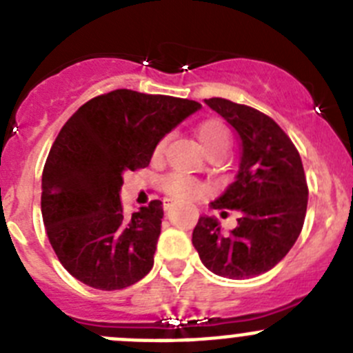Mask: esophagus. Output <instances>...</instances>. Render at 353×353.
Returning a JSON list of instances; mask_svg holds the SVG:
<instances>
[{
  "label": "esophagus",
  "mask_w": 353,
  "mask_h": 353,
  "mask_svg": "<svg viewBox=\"0 0 353 353\" xmlns=\"http://www.w3.org/2000/svg\"><path fill=\"white\" fill-rule=\"evenodd\" d=\"M163 208H165V212H170L174 208V203L170 199H163Z\"/></svg>",
  "instance_id": "obj_1"
}]
</instances>
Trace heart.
<instances>
[{
  "label": "heart",
  "instance_id": "1",
  "mask_svg": "<svg viewBox=\"0 0 353 353\" xmlns=\"http://www.w3.org/2000/svg\"><path fill=\"white\" fill-rule=\"evenodd\" d=\"M196 137L201 148L208 155H223L229 150V131L219 121H206V123H203L198 128ZM163 145H165V141H159L157 143L154 150V159H160V155L163 152ZM165 190L170 196L181 199V201H193V199H196L201 194V188L193 179H188V177L179 176V174L170 176L165 181Z\"/></svg>",
  "mask_w": 353,
  "mask_h": 353
}]
</instances>
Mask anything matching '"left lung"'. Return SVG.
Wrapping results in <instances>:
<instances>
[{
	"mask_svg": "<svg viewBox=\"0 0 353 353\" xmlns=\"http://www.w3.org/2000/svg\"><path fill=\"white\" fill-rule=\"evenodd\" d=\"M239 138V170L215 210H237V227L223 232L215 216H199L193 245L212 273L232 280L272 270L297 241L307 210L301 155L282 128L259 110L227 99L205 101Z\"/></svg>",
	"mask_w": 353,
	"mask_h": 353,
	"instance_id": "left-lung-1",
	"label": "left lung"
}]
</instances>
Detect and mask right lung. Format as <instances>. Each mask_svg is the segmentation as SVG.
Returning a JSON list of instances; mask_svg holds the SVG:
<instances>
[{
    "instance_id": "right-lung-1",
    "label": "right lung",
    "mask_w": 353,
    "mask_h": 353,
    "mask_svg": "<svg viewBox=\"0 0 353 353\" xmlns=\"http://www.w3.org/2000/svg\"><path fill=\"white\" fill-rule=\"evenodd\" d=\"M199 109L188 99L121 88L92 99L66 121L46 160L41 210L49 243L74 279L119 290L150 272L162 201L126 215L123 176L147 167L157 143Z\"/></svg>"
}]
</instances>
